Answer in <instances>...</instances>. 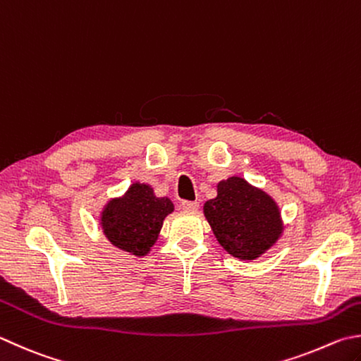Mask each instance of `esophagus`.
Segmentation results:
<instances>
[{
	"instance_id": "esophagus-1",
	"label": "esophagus",
	"mask_w": 361,
	"mask_h": 361,
	"mask_svg": "<svg viewBox=\"0 0 361 361\" xmlns=\"http://www.w3.org/2000/svg\"><path fill=\"white\" fill-rule=\"evenodd\" d=\"M180 207L183 210H187V212H195V210H198L200 202H196V201H182L180 202Z\"/></svg>"
}]
</instances>
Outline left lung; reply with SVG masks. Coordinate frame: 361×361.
Wrapping results in <instances>:
<instances>
[{
    "instance_id": "left-lung-1",
    "label": "left lung",
    "mask_w": 361,
    "mask_h": 361,
    "mask_svg": "<svg viewBox=\"0 0 361 361\" xmlns=\"http://www.w3.org/2000/svg\"><path fill=\"white\" fill-rule=\"evenodd\" d=\"M216 192V198L204 204V215L229 255L256 259L280 239V210L267 193L242 178L221 180Z\"/></svg>"
}]
</instances>
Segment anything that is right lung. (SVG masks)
I'll list each match as a JSON object with an SVG mask.
<instances>
[{"mask_svg": "<svg viewBox=\"0 0 361 361\" xmlns=\"http://www.w3.org/2000/svg\"><path fill=\"white\" fill-rule=\"evenodd\" d=\"M173 210L171 200L157 198L151 185L137 182L122 198L106 204L102 212V228L114 247L135 256H146L157 240L163 220Z\"/></svg>", "mask_w": 361, "mask_h": 361, "instance_id": "1", "label": "right lung"}]
</instances>
